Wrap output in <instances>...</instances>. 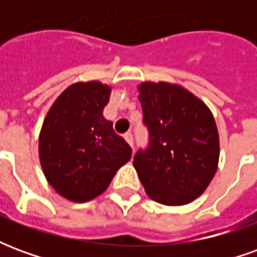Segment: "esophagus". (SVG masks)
Returning <instances> with one entry per match:
<instances>
[{
	"instance_id": "34e87169",
	"label": "esophagus",
	"mask_w": 257,
	"mask_h": 257,
	"mask_svg": "<svg viewBox=\"0 0 257 257\" xmlns=\"http://www.w3.org/2000/svg\"><path fill=\"white\" fill-rule=\"evenodd\" d=\"M125 140H126V143H128L131 147H134V136H132V134L131 132H128V134H125Z\"/></svg>"
}]
</instances>
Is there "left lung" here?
Here are the masks:
<instances>
[{"label":"left lung","instance_id":"obj_1","mask_svg":"<svg viewBox=\"0 0 257 257\" xmlns=\"http://www.w3.org/2000/svg\"><path fill=\"white\" fill-rule=\"evenodd\" d=\"M149 147L134 167L151 199L168 206L193 202L217 171L220 145L213 114L183 86L146 81L138 86Z\"/></svg>","mask_w":257,"mask_h":257}]
</instances>
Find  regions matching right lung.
Listing matches in <instances>:
<instances>
[{
    "label": "right lung",
    "mask_w": 257,
    "mask_h": 257,
    "mask_svg": "<svg viewBox=\"0 0 257 257\" xmlns=\"http://www.w3.org/2000/svg\"><path fill=\"white\" fill-rule=\"evenodd\" d=\"M111 88L75 82L59 95L42 123L38 154L52 189L68 201L86 202L104 193L132 149L103 117Z\"/></svg>",
    "instance_id": "right-lung-1"
}]
</instances>
